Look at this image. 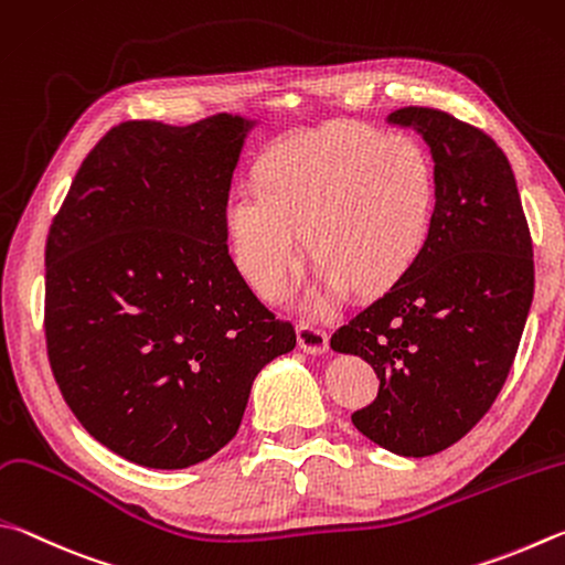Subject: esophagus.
<instances>
[{
    "label": "esophagus",
    "mask_w": 565,
    "mask_h": 565,
    "mask_svg": "<svg viewBox=\"0 0 565 565\" xmlns=\"http://www.w3.org/2000/svg\"><path fill=\"white\" fill-rule=\"evenodd\" d=\"M328 332L315 328V324H308V322H300L298 324V344L310 354H322L324 350H328Z\"/></svg>",
    "instance_id": "34e87169"
}]
</instances>
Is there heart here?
<instances>
[{"label": "heart", "instance_id": "b5f03b06", "mask_svg": "<svg viewBox=\"0 0 565 565\" xmlns=\"http://www.w3.org/2000/svg\"><path fill=\"white\" fill-rule=\"evenodd\" d=\"M437 171L414 136L334 121L273 146L260 178L225 201L235 263L260 295H275L305 247L318 257L308 302L382 292L399 282L429 241ZM309 233L305 234L303 231Z\"/></svg>", "mask_w": 565, "mask_h": 565}]
</instances>
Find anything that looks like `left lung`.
<instances>
[{
    "label": "left lung",
    "instance_id": "obj_1",
    "mask_svg": "<svg viewBox=\"0 0 565 565\" xmlns=\"http://www.w3.org/2000/svg\"><path fill=\"white\" fill-rule=\"evenodd\" d=\"M390 124L431 148V233L412 270L330 348L377 372V397L352 414L354 427L402 457H431L477 427L509 377L533 300V243L491 136L427 106H404Z\"/></svg>",
    "mask_w": 565,
    "mask_h": 565
}]
</instances>
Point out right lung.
Masks as SVG:
<instances>
[{
	"label": "right lung",
	"mask_w": 565,
	"mask_h": 565,
	"mask_svg": "<svg viewBox=\"0 0 565 565\" xmlns=\"http://www.w3.org/2000/svg\"><path fill=\"white\" fill-rule=\"evenodd\" d=\"M253 121L114 126L46 237L44 332L82 427L148 469H185L241 427L253 380L295 328L227 255L225 201Z\"/></svg>",
	"instance_id": "obj_1"
}]
</instances>
